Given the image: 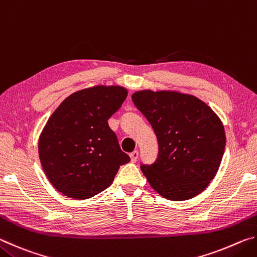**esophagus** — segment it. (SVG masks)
I'll return each mask as SVG.
<instances>
[{
	"label": "esophagus",
	"instance_id": "obj_1",
	"mask_svg": "<svg viewBox=\"0 0 257 257\" xmlns=\"http://www.w3.org/2000/svg\"><path fill=\"white\" fill-rule=\"evenodd\" d=\"M138 151H134L130 153V159H132V162H136V161L138 160Z\"/></svg>",
	"mask_w": 257,
	"mask_h": 257
}]
</instances>
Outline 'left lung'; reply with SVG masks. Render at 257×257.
<instances>
[{
	"mask_svg": "<svg viewBox=\"0 0 257 257\" xmlns=\"http://www.w3.org/2000/svg\"><path fill=\"white\" fill-rule=\"evenodd\" d=\"M132 98L158 137V159L141 165L152 188L177 202L197 196L222 161L225 134L219 116L188 94L139 90Z\"/></svg>",
	"mask_w": 257,
	"mask_h": 257,
	"instance_id": "left-lung-1",
	"label": "left lung"
}]
</instances>
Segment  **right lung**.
I'll return each mask as SVG.
<instances>
[{"label":"right lung","mask_w":257,"mask_h":257,"mask_svg":"<svg viewBox=\"0 0 257 257\" xmlns=\"http://www.w3.org/2000/svg\"><path fill=\"white\" fill-rule=\"evenodd\" d=\"M121 86H94L60 104L41 134L40 160L47 179L66 196L87 199L112 184L130 158L107 120L127 98Z\"/></svg>","instance_id":"right-lung-1"}]
</instances>
